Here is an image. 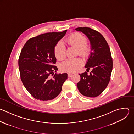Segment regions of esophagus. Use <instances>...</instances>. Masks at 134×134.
Returning <instances> with one entry per match:
<instances>
[{"label":"esophagus","mask_w":134,"mask_h":134,"mask_svg":"<svg viewBox=\"0 0 134 134\" xmlns=\"http://www.w3.org/2000/svg\"><path fill=\"white\" fill-rule=\"evenodd\" d=\"M72 74H73L72 73H70V72L68 73V77H71L72 76Z\"/></svg>","instance_id":"1"}]
</instances>
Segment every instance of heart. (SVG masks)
<instances>
[{"label":"heart","instance_id":"1","mask_svg":"<svg viewBox=\"0 0 134 134\" xmlns=\"http://www.w3.org/2000/svg\"><path fill=\"white\" fill-rule=\"evenodd\" d=\"M66 42L70 46L77 48V54L82 57L87 56L90 52V47L87 43V38L79 32H75L69 36ZM54 54L58 60H63L66 57V47L63 43L59 42L57 43L55 49ZM82 64V62L79 58H69L63 62L60 67L64 71L74 72L77 70Z\"/></svg>","mask_w":134,"mask_h":134}]
</instances>
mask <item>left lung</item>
Here are the masks:
<instances>
[{"label": "left lung", "instance_id": "left-lung-1", "mask_svg": "<svg viewBox=\"0 0 134 134\" xmlns=\"http://www.w3.org/2000/svg\"><path fill=\"white\" fill-rule=\"evenodd\" d=\"M85 34L91 44V55L85 66L87 71L93 70L88 74L85 71L79 74L80 80L77 86L83 96L96 97L100 95L108 86L113 69V59L108 44L98 31L90 27H78L75 29Z\"/></svg>", "mask_w": 134, "mask_h": 134}]
</instances>
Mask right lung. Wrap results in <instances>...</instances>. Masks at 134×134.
<instances>
[{
    "mask_svg": "<svg viewBox=\"0 0 134 134\" xmlns=\"http://www.w3.org/2000/svg\"><path fill=\"white\" fill-rule=\"evenodd\" d=\"M66 31L38 35L28 40L22 48L18 60L20 78L26 90L37 100L56 98L67 79V73H54L58 70L54 66L55 47Z\"/></svg>",
    "mask_w": 134,
    "mask_h": 134,
    "instance_id": "right-lung-1",
    "label": "right lung"
}]
</instances>
